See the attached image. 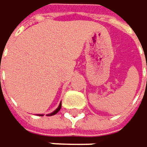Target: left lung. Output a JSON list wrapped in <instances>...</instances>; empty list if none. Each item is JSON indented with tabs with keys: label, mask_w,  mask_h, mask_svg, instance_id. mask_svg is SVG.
Instances as JSON below:
<instances>
[{
	"label": "left lung",
	"mask_w": 147,
	"mask_h": 147,
	"mask_svg": "<svg viewBox=\"0 0 147 147\" xmlns=\"http://www.w3.org/2000/svg\"><path fill=\"white\" fill-rule=\"evenodd\" d=\"M146 69H147V61H146ZM146 82H147V79H146Z\"/></svg>",
	"instance_id": "left-lung-1"
}]
</instances>
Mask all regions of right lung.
I'll return each mask as SVG.
<instances>
[{"instance_id":"right-lung-1","label":"right lung","mask_w":147,"mask_h":147,"mask_svg":"<svg viewBox=\"0 0 147 147\" xmlns=\"http://www.w3.org/2000/svg\"><path fill=\"white\" fill-rule=\"evenodd\" d=\"M61 104L59 105V106L57 107V109H56V110H54V111H53L52 113H50V114H48L47 115H49V116H51V115H55L57 112H59V110H61ZM38 115H40V116H42L43 115H42V114H39Z\"/></svg>"}]
</instances>
